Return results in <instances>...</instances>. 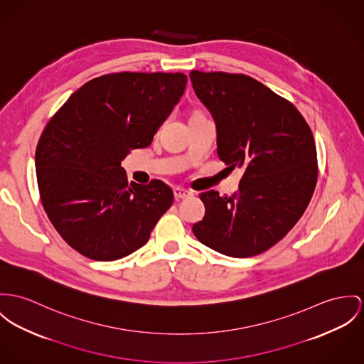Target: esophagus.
<instances>
[{
	"label": "esophagus",
	"instance_id": "34e87169",
	"mask_svg": "<svg viewBox=\"0 0 364 364\" xmlns=\"http://www.w3.org/2000/svg\"><path fill=\"white\" fill-rule=\"evenodd\" d=\"M173 193H174L176 199H184V198H188V196H193L191 191H188V190H186V188H183V187H174Z\"/></svg>",
	"mask_w": 364,
	"mask_h": 364
}]
</instances>
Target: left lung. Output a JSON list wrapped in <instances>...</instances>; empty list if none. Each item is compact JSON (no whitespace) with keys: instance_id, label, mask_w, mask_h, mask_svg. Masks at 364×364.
I'll list each match as a JSON object with an SVG mask.
<instances>
[{"instance_id":"obj_1","label":"left lung","mask_w":364,"mask_h":364,"mask_svg":"<svg viewBox=\"0 0 364 364\" xmlns=\"http://www.w3.org/2000/svg\"><path fill=\"white\" fill-rule=\"evenodd\" d=\"M190 79L215 120L220 161L244 168L237 193L199 194L205 216L193 232L225 256L259 255L308 208L317 181L311 130L289 101L250 76L193 70Z\"/></svg>"}]
</instances>
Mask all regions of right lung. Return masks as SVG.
Here are the masks:
<instances>
[{"mask_svg": "<svg viewBox=\"0 0 364 364\" xmlns=\"http://www.w3.org/2000/svg\"><path fill=\"white\" fill-rule=\"evenodd\" d=\"M186 85L184 73L105 75L48 122L36 149L37 184L48 219L73 250L111 262L146 244L173 191L161 180L129 184L122 161L152 142Z\"/></svg>", "mask_w": 364, "mask_h": 364, "instance_id": "obj_1", "label": "right lung"}]
</instances>
